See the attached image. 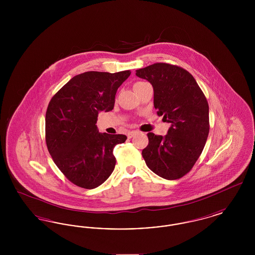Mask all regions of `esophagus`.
I'll return each instance as SVG.
<instances>
[{"instance_id": "obj_1", "label": "esophagus", "mask_w": 255, "mask_h": 255, "mask_svg": "<svg viewBox=\"0 0 255 255\" xmlns=\"http://www.w3.org/2000/svg\"><path fill=\"white\" fill-rule=\"evenodd\" d=\"M136 133H137L136 131H131V132H129V133H127V136H128L129 138H131V137H133V135Z\"/></svg>"}]
</instances>
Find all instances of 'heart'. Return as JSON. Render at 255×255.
Wrapping results in <instances>:
<instances>
[{"label":"heart","mask_w":255,"mask_h":255,"mask_svg":"<svg viewBox=\"0 0 255 255\" xmlns=\"http://www.w3.org/2000/svg\"><path fill=\"white\" fill-rule=\"evenodd\" d=\"M142 83H144V82H141V81H139V82H135V83L133 84V88H135L136 86L140 85V84H142Z\"/></svg>","instance_id":"b5f03b06"}]
</instances>
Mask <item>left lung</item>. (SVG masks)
I'll return each mask as SVG.
<instances>
[{
	"mask_svg": "<svg viewBox=\"0 0 255 255\" xmlns=\"http://www.w3.org/2000/svg\"><path fill=\"white\" fill-rule=\"evenodd\" d=\"M135 75L152 84L155 109L171 123L165 136L147 133L146 165L163 179H180L192 169L206 145L207 100L192 74L179 66L155 63L136 70Z\"/></svg>",
	"mask_w": 255,
	"mask_h": 255,
	"instance_id": "obj_1",
	"label": "left lung"
}]
</instances>
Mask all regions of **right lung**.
I'll list each match as a JSON object with an SVG mask.
<instances>
[{"label":"right lung","mask_w":255,"mask_h":255,"mask_svg":"<svg viewBox=\"0 0 255 255\" xmlns=\"http://www.w3.org/2000/svg\"><path fill=\"white\" fill-rule=\"evenodd\" d=\"M130 71L75 75L52 97L46 113V143L54 163L73 184L93 189L116 165L114 148L125 134L99 133L98 113L114 109L116 94Z\"/></svg>","instance_id":"obj_1"}]
</instances>
